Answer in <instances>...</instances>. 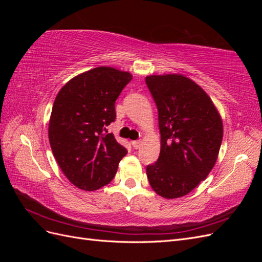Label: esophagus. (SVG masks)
Instances as JSON below:
<instances>
[{
    "instance_id": "esophagus-1",
    "label": "esophagus",
    "mask_w": 262,
    "mask_h": 262,
    "mask_svg": "<svg viewBox=\"0 0 262 262\" xmlns=\"http://www.w3.org/2000/svg\"><path fill=\"white\" fill-rule=\"evenodd\" d=\"M131 143H132V146L134 147V148H136V149H138L141 145H142V141L141 140H137V141H132L131 142Z\"/></svg>"
}]
</instances>
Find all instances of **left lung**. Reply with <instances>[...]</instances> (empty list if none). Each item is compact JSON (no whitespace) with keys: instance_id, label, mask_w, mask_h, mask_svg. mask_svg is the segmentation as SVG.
I'll return each instance as SVG.
<instances>
[{"instance_id":"8db88e82","label":"left lung","mask_w":262,"mask_h":262,"mask_svg":"<svg viewBox=\"0 0 262 262\" xmlns=\"http://www.w3.org/2000/svg\"><path fill=\"white\" fill-rule=\"evenodd\" d=\"M158 110L161 153L146 166L154 191L166 199L186 195L212 170L223 139L217 110L201 87L179 74L146 76Z\"/></svg>"}]
</instances>
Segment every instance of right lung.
Returning <instances> with one entry per match:
<instances>
[{"label": "right lung", "mask_w": 262, "mask_h": 262, "mask_svg": "<svg viewBox=\"0 0 262 262\" xmlns=\"http://www.w3.org/2000/svg\"><path fill=\"white\" fill-rule=\"evenodd\" d=\"M132 80L128 72L99 67L69 81L55 97L49 122L52 153L67 178L93 191L108 185L128 150L106 126L115 102Z\"/></svg>", "instance_id": "1"}]
</instances>
